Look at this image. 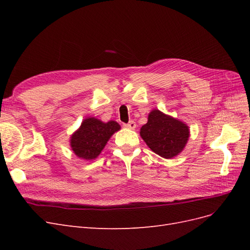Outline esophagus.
<instances>
[{
    "instance_id": "obj_1",
    "label": "esophagus",
    "mask_w": 250,
    "mask_h": 250,
    "mask_svg": "<svg viewBox=\"0 0 250 250\" xmlns=\"http://www.w3.org/2000/svg\"><path fill=\"white\" fill-rule=\"evenodd\" d=\"M135 126H137V124H135L134 121H129L127 124H124V127L128 128V129H134Z\"/></svg>"
}]
</instances>
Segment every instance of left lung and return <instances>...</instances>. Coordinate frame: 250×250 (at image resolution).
I'll list each match as a JSON object with an SVG mask.
<instances>
[{"label":"left lung","instance_id":"left-lung-1","mask_svg":"<svg viewBox=\"0 0 250 250\" xmlns=\"http://www.w3.org/2000/svg\"><path fill=\"white\" fill-rule=\"evenodd\" d=\"M140 134L154 153L172 158L183 151L190 131L183 122L154 109L149 113L148 122L142 126Z\"/></svg>","mask_w":250,"mask_h":250}]
</instances>
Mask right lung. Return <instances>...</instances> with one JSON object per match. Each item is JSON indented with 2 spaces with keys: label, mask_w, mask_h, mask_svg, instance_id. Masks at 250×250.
I'll list each match as a JSON object with an SVG mask.
<instances>
[{
  "label": "right lung",
  "mask_w": 250,
  "mask_h": 250,
  "mask_svg": "<svg viewBox=\"0 0 250 250\" xmlns=\"http://www.w3.org/2000/svg\"><path fill=\"white\" fill-rule=\"evenodd\" d=\"M120 128L115 121L103 123L96 118L85 119L79 129L72 135V150L83 160H95L101 153L111 135L120 130Z\"/></svg>",
  "instance_id": "1"
}]
</instances>
